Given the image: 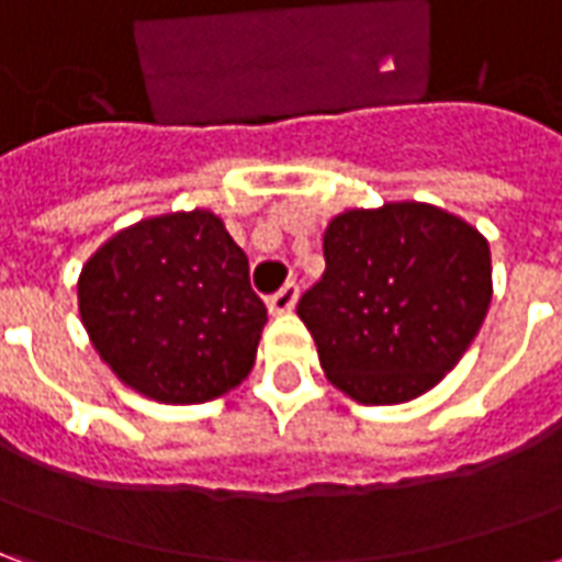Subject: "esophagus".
<instances>
[{"instance_id": "obj_1", "label": "esophagus", "mask_w": 562, "mask_h": 562, "mask_svg": "<svg viewBox=\"0 0 562 562\" xmlns=\"http://www.w3.org/2000/svg\"><path fill=\"white\" fill-rule=\"evenodd\" d=\"M294 304H297V285L294 282H285L280 292L268 297L270 316H285V313H292Z\"/></svg>"}]
</instances>
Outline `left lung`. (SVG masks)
Masks as SVG:
<instances>
[{
  "instance_id": "1",
  "label": "left lung",
  "mask_w": 562,
  "mask_h": 562,
  "mask_svg": "<svg viewBox=\"0 0 562 562\" xmlns=\"http://www.w3.org/2000/svg\"><path fill=\"white\" fill-rule=\"evenodd\" d=\"M322 246L325 273L297 316L330 385L367 406L439 385L491 306L484 234L434 204L391 201L334 216Z\"/></svg>"
}]
</instances>
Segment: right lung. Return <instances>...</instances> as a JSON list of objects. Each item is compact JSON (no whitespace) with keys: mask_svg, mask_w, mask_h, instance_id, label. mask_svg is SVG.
<instances>
[{"mask_svg":"<svg viewBox=\"0 0 562 562\" xmlns=\"http://www.w3.org/2000/svg\"><path fill=\"white\" fill-rule=\"evenodd\" d=\"M80 322L116 379L159 403H207L256 364L268 310L249 258L210 210L149 216L80 270Z\"/></svg>","mask_w":562,"mask_h":562,"instance_id":"right-lung-1","label":"right lung"}]
</instances>
